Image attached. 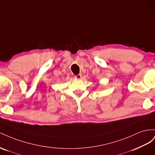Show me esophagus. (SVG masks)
<instances>
[{"label":"esophagus","instance_id":"esophagus-1","mask_svg":"<svg viewBox=\"0 0 155 155\" xmlns=\"http://www.w3.org/2000/svg\"><path fill=\"white\" fill-rule=\"evenodd\" d=\"M82 77V74H78L77 75H76V76H74V78L76 79H81Z\"/></svg>","mask_w":155,"mask_h":155}]
</instances>
